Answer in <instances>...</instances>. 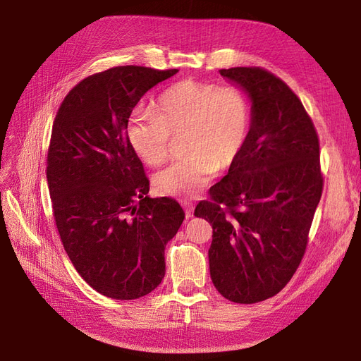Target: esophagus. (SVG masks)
<instances>
[{"mask_svg": "<svg viewBox=\"0 0 361 361\" xmlns=\"http://www.w3.org/2000/svg\"><path fill=\"white\" fill-rule=\"evenodd\" d=\"M183 207H185V216H186V218H191L192 214H194V206H192V203L185 202V203H183Z\"/></svg>", "mask_w": 361, "mask_h": 361, "instance_id": "1", "label": "esophagus"}]
</instances>
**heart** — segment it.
Segmentation results:
<instances>
[{"label":"heart","instance_id":"b5f03b06","mask_svg":"<svg viewBox=\"0 0 361 361\" xmlns=\"http://www.w3.org/2000/svg\"><path fill=\"white\" fill-rule=\"evenodd\" d=\"M251 128V104L235 86L183 80L159 95L155 110H134L127 137L146 164L158 166L170 155L173 139H183L180 161L158 171L159 194L190 198L212 180L216 170L240 157Z\"/></svg>","mask_w":361,"mask_h":361}]
</instances>
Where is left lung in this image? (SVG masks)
Returning a JSON list of instances; mask_svg holds the SVG:
<instances>
[{"label":"left lung","instance_id":"8db88e82","mask_svg":"<svg viewBox=\"0 0 361 361\" xmlns=\"http://www.w3.org/2000/svg\"><path fill=\"white\" fill-rule=\"evenodd\" d=\"M219 73L250 94L251 128L240 157L194 215L214 228L215 288L251 305L276 295L302 263L324 186L319 140L300 98L275 74L261 67Z\"/></svg>","mask_w":361,"mask_h":361}]
</instances>
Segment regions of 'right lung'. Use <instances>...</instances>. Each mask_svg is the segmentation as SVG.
Listing matches in <instances>:
<instances>
[{
    "instance_id": "obj_1",
    "label": "right lung",
    "mask_w": 361,
    "mask_h": 361,
    "mask_svg": "<svg viewBox=\"0 0 361 361\" xmlns=\"http://www.w3.org/2000/svg\"><path fill=\"white\" fill-rule=\"evenodd\" d=\"M178 70L119 66L85 78L52 127L46 176L64 250L100 294L134 300L166 275L164 250L182 226L180 204L149 198V179L127 137L140 98Z\"/></svg>"
}]
</instances>
